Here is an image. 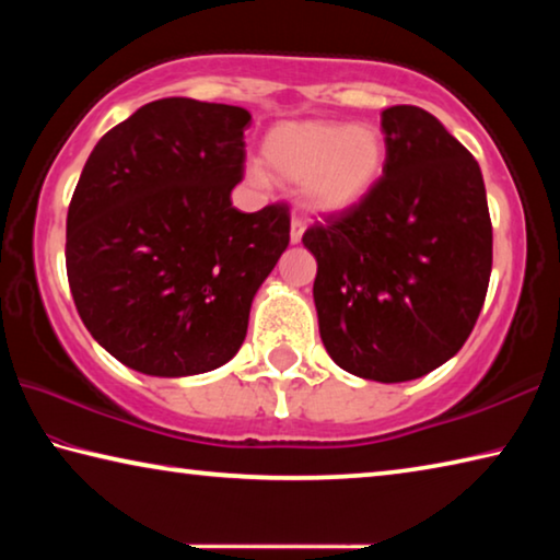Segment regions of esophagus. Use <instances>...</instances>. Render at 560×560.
I'll use <instances>...</instances> for the list:
<instances>
[{"instance_id": "1", "label": "esophagus", "mask_w": 560, "mask_h": 560, "mask_svg": "<svg viewBox=\"0 0 560 560\" xmlns=\"http://www.w3.org/2000/svg\"><path fill=\"white\" fill-rule=\"evenodd\" d=\"M303 232H306V224H303V220H299V217H293L291 220V244H299Z\"/></svg>"}]
</instances>
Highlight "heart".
Here are the masks:
<instances>
[{
  "label": "heart",
  "instance_id": "heart-1",
  "mask_svg": "<svg viewBox=\"0 0 560 560\" xmlns=\"http://www.w3.org/2000/svg\"><path fill=\"white\" fill-rule=\"evenodd\" d=\"M261 160L273 177L301 183L308 210L343 214L381 185L387 145L371 122L287 120L267 132Z\"/></svg>",
  "mask_w": 560,
  "mask_h": 560
}]
</instances>
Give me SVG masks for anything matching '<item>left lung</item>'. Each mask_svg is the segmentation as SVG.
<instances>
[{"label":"left lung","mask_w":560,"mask_h":560,"mask_svg":"<svg viewBox=\"0 0 560 560\" xmlns=\"http://www.w3.org/2000/svg\"><path fill=\"white\" fill-rule=\"evenodd\" d=\"M387 163L363 205L303 234L318 261V330L336 365L405 383L469 338L491 273V220L479 163L432 113L381 116Z\"/></svg>","instance_id":"obj_1"}]
</instances>
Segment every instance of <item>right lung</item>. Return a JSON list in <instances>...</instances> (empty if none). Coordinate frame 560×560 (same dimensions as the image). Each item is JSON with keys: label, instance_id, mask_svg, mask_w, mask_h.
<instances>
[{"label": "right lung", "instance_id": "add662e5", "mask_svg": "<svg viewBox=\"0 0 560 560\" xmlns=\"http://www.w3.org/2000/svg\"><path fill=\"white\" fill-rule=\"evenodd\" d=\"M249 110L160 98L103 136L66 217L83 326L132 371L200 375L242 348L254 293L289 246V207H232Z\"/></svg>", "mask_w": 560, "mask_h": 560}]
</instances>
